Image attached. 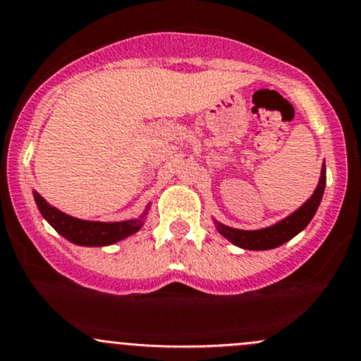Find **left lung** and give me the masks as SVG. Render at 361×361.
I'll use <instances>...</instances> for the list:
<instances>
[{"instance_id":"8db88e82","label":"left lung","mask_w":361,"mask_h":361,"mask_svg":"<svg viewBox=\"0 0 361 361\" xmlns=\"http://www.w3.org/2000/svg\"><path fill=\"white\" fill-rule=\"evenodd\" d=\"M325 181H327V176H325L324 162L320 173V181H318V187L314 188L313 195H311L298 211H294L292 214L287 216V218H283L282 221L275 223V225L267 226V228L261 230H238L223 225V223L216 221L214 219L216 230H218L223 237L228 238L231 244H235L237 247L242 249L268 250L279 247V245L289 242L292 237H295L299 231H302L308 226V223L313 219L314 212H317L318 206H320L322 202V197H324L325 190Z\"/></svg>"}]
</instances>
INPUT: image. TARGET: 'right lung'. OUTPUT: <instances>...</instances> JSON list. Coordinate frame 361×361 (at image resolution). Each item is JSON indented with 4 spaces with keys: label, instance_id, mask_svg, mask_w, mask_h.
I'll list each match as a JSON object with an SVG mask.
<instances>
[{
    "label": "right lung",
    "instance_id": "right-lung-1",
    "mask_svg": "<svg viewBox=\"0 0 361 361\" xmlns=\"http://www.w3.org/2000/svg\"><path fill=\"white\" fill-rule=\"evenodd\" d=\"M32 195L41 216L50 223L53 228L72 244L85 245V247H104V245L116 244V242L130 237V235L136 233L142 228L143 223H145L147 212H149V206H147L145 212L135 219L112 223L88 221V219L74 218V216L66 214V212L50 206L36 190L32 192Z\"/></svg>",
    "mask_w": 361,
    "mask_h": 361
}]
</instances>
